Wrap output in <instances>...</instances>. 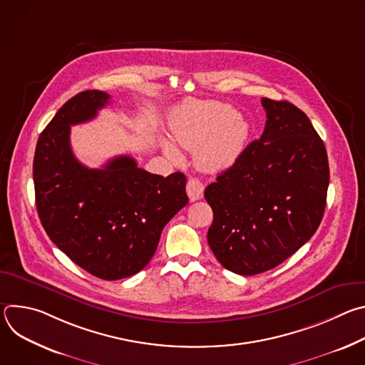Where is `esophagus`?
Returning <instances> with one entry per match:
<instances>
[{
  "label": "esophagus",
  "mask_w": 365,
  "mask_h": 365,
  "mask_svg": "<svg viewBox=\"0 0 365 365\" xmlns=\"http://www.w3.org/2000/svg\"><path fill=\"white\" fill-rule=\"evenodd\" d=\"M203 183L197 179H189L187 185H186V193L190 199V202H195L197 199H200L203 196Z\"/></svg>",
  "instance_id": "esophagus-1"
}]
</instances>
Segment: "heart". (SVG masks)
I'll list each match as a JSON object with an SVG mask.
<instances>
[{"label": "heart", "mask_w": 365, "mask_h": 365, "mask_svg": "<svg viewBox=\"0 0 365 365\" xmlns=\"http://www.w3.org/2000/svg\"><path fill=\"white\" fill-rule=\"evenodd\" d=\"M170 131L178 144L195 150V165L203 172H221L231 168L242 154L248 137V123L221 102H190L176 108L170 117ZM165 153L172 160L182 155L175 144L163 138Z\"/></svg>", "instance_id": "b5f03b06"}]
</instances>
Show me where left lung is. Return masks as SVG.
<instances>
[{"instance_id":"obj_1","label":"left lung","mask_w":365,"mask_h":365,"mask_svg":"<svg viewBox=\"0 0 365 365\" xmlns=\"http://www.w3.org/2000/svg\"><path fill=\"white\" fill-rule=\"evenodd\" d=\"M258 140L205 189L214 211L207 242L230 272L254 276L282 264L322 221L329 185L324 141L287 101L263 98Z\"/></svg>"}]
</instances>
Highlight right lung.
Masks as SVG:
<instances>
[{
    "instance_id": "obj_1",
    "label": "right lung",
    "mask_w": 365,
    "mask_h": 365,
    "mask_svg": "<svg viewBox=\"0 0 365 365\" xmlns=\"http://www.w3.org/2000/svg\"><path fill=\"white\" fill-rule=\"evenodd\" d=\"M110 98L93 89L65 103L38 137L33 180L48 238L92 276L120 280L148 264L165 225L189 199L180 172L153 175L130 155H118L102 169L75 158L71 125L95 118Z\"/></svg>"
}]
</instances>
